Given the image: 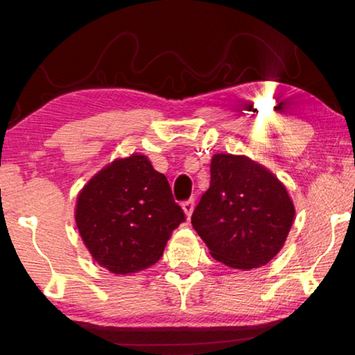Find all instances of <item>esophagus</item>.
<instances>
[{
  "label": "esophagus",
  "mask_w": 355,
  "mask_h": 355,
  "mask_svg": "<svg viewBox=\"0 0 355 355\" xmlns=\"http://www.w3.org/2000/svg\"><path fill=\"white\" fill-rule=\"evenodd\" d=\"M182 207H183V209H184L186 216H188V218H191L192 211H194V200H192V199L184 200V202L182 203Z\"/></svg>",
  "instance_id": "34e87169"
}]
</instances>
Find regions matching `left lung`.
<instances>
[{
	"instance_id": "obj_1",
	"label": "left lung",
	"mask_w": 355,
	"mask_h": 355,
	"mask_svg": "<svg viewBox=\"0 0 355 355\" xmlns=\"http://www.w3.org/2000/svg\"><path fill=\"white\" fill-rule=\"evenodd\" d=\"M211 182L191 216L213 258L252 269L279 254L294 219V207L277 178L245 156L219 153Z\"/></svg>"
}]
</instances>
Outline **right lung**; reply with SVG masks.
Wrapping results in <instances>:
<instances>
[{"instance_id":"add662e5","label":"right lung","mask_w":355,"mask_h":355,"mask_svg":"<svg viewBox=\"0 0 355 355\" xmlns=\"http://www.w3.org/2000/svg\"><path fill=\"white\" fill-rule=\"evenodd\" d=\"M75 219L94 260L125 275L158 261L186 216L163 173L144 155H131L106 166L84 186Z\"/></svg>"}]
</instances>
